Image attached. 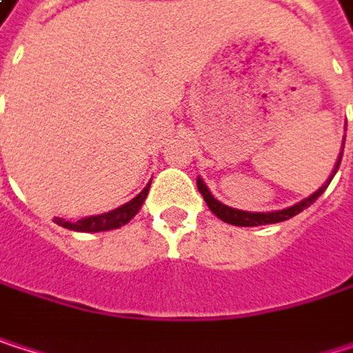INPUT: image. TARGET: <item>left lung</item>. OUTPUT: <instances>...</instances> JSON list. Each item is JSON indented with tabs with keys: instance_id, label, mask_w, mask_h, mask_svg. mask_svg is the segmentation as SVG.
I'll return each mask as SVG.
<instances>
[{
	"instance_id": "8db88e82",
	"label": "left lung",
	"mask_w": 353,
	"mask_h": 353,
	"mask_svg": "<svg viewBox=\"0 0 353 353\" xmlns=\"http://www.w3.org/2000/svg\"><path fill=\"white\" fill-rule=\"evenodd\" d=\"M341 155H343V147H341V153H339L337 163H335V168H333V174L329 176V179L319 188L315 194H311L309 198H305V200H301L299 204L288 206V208H284V210H274V212H245V210H237V208H231V206H227V204L219 202V200L210 194V190L206 188V183H204L200 177L196 179V185H198L200 194L204 196V200H206L208 208H210V210H212L221 221H225V223H229V225H235V227H257V225L282 223V221H288V219L296 216V214H299V212H303L305 208H309V206L317 200L319 196L325 192V188L329 185V181L333 179V176H335V174H337V170H339Z\"/></svg>"
}]
</instances>
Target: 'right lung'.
Segmentation results:
<instances>
[{
    "mask_svg": "<svg viewBox=\"0 0 353 353\" xmlns=\"http://www.w3.org/2000/svg\"><path fill=\"white\" fill-rule=\"evenodd\" d=\"M149 185L151 181L143 188V192L139 196H134L130 202L110 210V212H104V214H96V216H85V219H79L75 223H69L65 219H59L54 216V223L65 227V229H71V231H81V233H98V231H110V229H118L122 225H126L143 206L147 194H149Z\"/></svg>",
    "mask_w": 353,
    "mask_h": 353,
    "instance_id": "1",
    "label": "right lung"
}]
</instances>
